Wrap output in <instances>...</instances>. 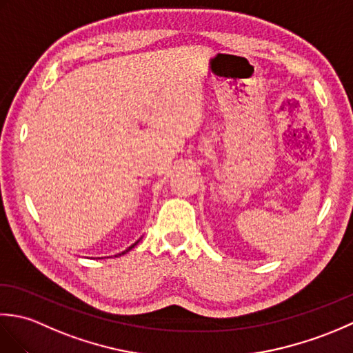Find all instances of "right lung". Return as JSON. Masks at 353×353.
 Returning <instances> with one entry per match:
<instances>
[{"label":"right lung","mask_w":353,"mask_h":353,"mask_svg":"<svg viewBox=\"0 0 353 353\" xmlns=\"http://www.w3.org/2000/svg\"><path fill=\"white\" fill-rule=\"evenodd\" d=\"M137 244H138V241H137V243H134L133 245H130V247H129V249H127L125 252H123V253H119V254H124V253H127V252H129V250H132V249H133V247H134V245H137ZM117 256H118V254H117Z\"/></svg>","instance_id":"right-lung-1"}]
</instances>
